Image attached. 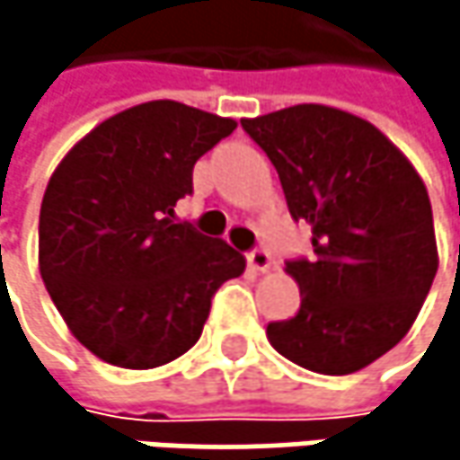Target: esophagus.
I'll return each mask as SVG.
<instances>
[{
    "label": "esophagus",
    "mask_w": 460,
    "mask_h": 460,
    "mask_svg": "<svg viewBox=\"0 0 460 460\" xmlns=\"http://www.w3.org/2000/svg\"><path fill=\"white\" fill-rule=\"evenodd\" d=\"M271 266V255L263 247H255L252 252H247V269L250 271H269Z\"/></svg>",
    "instance_id": "esophagus-1"
}]
</instances>
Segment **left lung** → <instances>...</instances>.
Masks as SVG:
<instances>
[{"label": "left lung", "mask_w": 460, "mask_h": 460, "mask_svg": "<svg viewBox=\"0 0 460 460\" xmlns=\"http://www.w3.org/2000/svg\"><path fill=\"white\" fill-rule=\"evenodd\" d=\"M242 128L277 167L312 261H288L301 309L269 343L322 376H349L394 349L429 296L439 255L431 202L411 159L367 119L298 103Z\"/></svg>", "instance_id": "obj_1"}]
</instances>
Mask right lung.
<instances>
[{
  "label": "right lung",
  "mask_w": 460,
  "mask_h": 460,
  "mask_svg": "<svg viewBox=\"0 0 460 460\" xmlns=\"http://www.w3.org/2000/svg\"><path fill=\"white\" fill-rule=\"evenodd\" d=\"M236 122L148 101L60 159L40 210V274L71 335L98 359L151 370L202 335L216 290L244 271L224 239L175 224L197 159Z\"/></svg>",
  "instance_id": "add662e5"
}]
</instances>
